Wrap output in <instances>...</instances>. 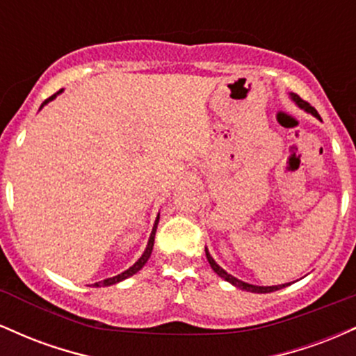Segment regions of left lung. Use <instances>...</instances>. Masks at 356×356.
<instances>
[{"label":"left lung","mask_w":356,"mask_h":356,"mask_svg":"<svg viewBox=\"0 0 356 356\" xmlns=\"http://www.w3.org/2000/svg\"><path fill=\"white\" fill-rule=\"evenodd\" d=\"M289 97H291V100L295 102V104L298 105V107L300 108H303L305 112H308V113H312L313 117H316L318 120H321V117L318 115V112L316 110H314L312 105L308 104V102H305V100H301L300 97L296 95V93H289ZM206 257H207V261H209V264H211V268L214 269V273L218 276H220L222 277L224 281H227V283H231L232 286H236V288H239V289H244V291H251V293H273V291H277V289H281V288H286V286H289V283H286V284H277V286H256V284H249V283H244V281H241V280H238V277H234L232 275H229V273L227 271H224L222 268L219 266L218 263H216L214 261V257L211 256V252H209V249L206 248Z\"/></svg>","instance_id":"obj_1"}]
</instances>
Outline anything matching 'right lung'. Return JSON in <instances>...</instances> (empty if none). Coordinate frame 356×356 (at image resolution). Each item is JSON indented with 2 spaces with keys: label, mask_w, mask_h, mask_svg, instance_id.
<instances>
[{
  "label": "right lung",
  "mask_w": 356,
  "mask_h": 356,
  "mask_svg": "<svg viewBox=\"0 0 356 356\" xmlns=\"http://www.w3.org/2000/svg\"><path fill=\"white\" fill-rule=\"evenodd\" d=\"M61 92H63V88H61L60 92H56L55 95H51L50 99H47V100H44L43 104H42V107H40V108H43L44 105L48 104V102H51L53 99H56V95H60ZM159 218H161V216L157 214V218H155V222H154L152 232H150V238H149V243H147V248H145L144 254H142L140 257H138V259L136 261V264H134V266H130L129 269H127V271L120 273V275H117V276H113V277H107V280H104V281H99V283H95V284H92V286H95V288H100V286H112V284H117V283H120V281L127 280V277L134 276V275H136V273H138V271H140L142 268L145 266V263H147V261H149L150 254H152V249H154V238H155V231H157Z\"/></svg>",
  "instance_id": "add662e5"
}]
</instances>
